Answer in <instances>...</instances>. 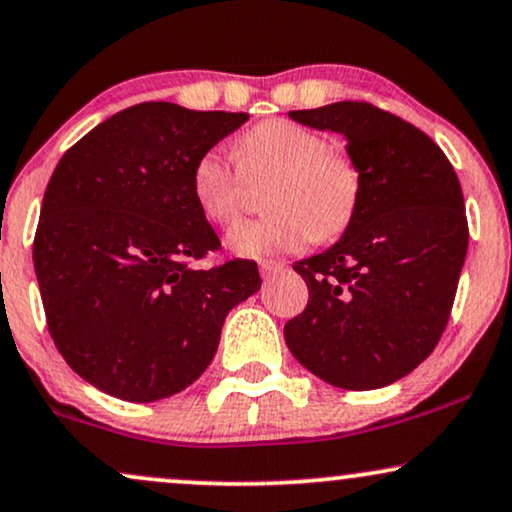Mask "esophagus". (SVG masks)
Wrapping results in <instances>:
<instances>
[{"instance_id": "1", "label": "esophagus", "mask_w": 512, "mask_h": 512, "mask_svg": "<svg viewBox=\"0 0 512 512\" xmlns=\"http://www.w3.org/2000/svg\"><path fill=\"white\" fill-rule=\"evenodd\" d=\"M283 269H286V264H283V262H276V260H262L260 262V272H262L264 279H272V276L283 274Z\"/></svg>"}]
</instances>
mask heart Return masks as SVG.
Segmentation results:
<instances>
[{
    "label": "heart",
    "instance_id": "1",
    "mask_svg": "<svg viewBox=\"0 0 512 512\" xmlns=\"http://www.w3.org/2000/svg\"><path fill=\"white\" fill-rule=\"evenodd\" d=\"M272 178L264 193L269 217L248 221L226 238L240 257L286 255L310 240L326 243L348 229L362 195V176L346 152L331 150L326 135L291 119H267L238 140V169L221 150L197 157L190 190L202 217L217 226L240 219L245 181Z\"/></svg>",
    "mask_w": 512,
    "mask_h": 512
}]
</instances>
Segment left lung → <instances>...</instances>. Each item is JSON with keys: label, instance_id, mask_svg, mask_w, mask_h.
Instances as JSON below:
<instances>
[{"label": "left lung", "instance_id": "left-lung-1", "mask_svg": "<svg viewBox=\"0 0 512 512\" xmlns=\"http://www.w3.org/2000/svg\"><path fill=\"white\" fill-rule=\"evenodd\" d=\"M288 116L348 140L362 195L343 236L293 264L310 300L286 346L326 384L381 389L432 355L451 317L470 238L460 181L427 133L374 104Z\"/></svg>", "mask_w": 512, "mask_h": 512}]
</instances>
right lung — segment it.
<instances>
[{
    "label": "right lung",
    "instance_id": "obj_1",
    "mask_svg": "<svg viewBox=\"0 0 512 512\" xmlns=\"http://www.w3.org/2000/svg\"><path fill=\"white\" fill-rule=\"evenodd\" d=\"M248 119L143 102L59 159L33 262L54 346L95 389L131 403L183 391L212 362L226 315L260 291L250 260L193 267L219 238L190 174Z\"/></svg>",
    "mask_w": 512,
    "mask_h": 512
}]
</instances>
